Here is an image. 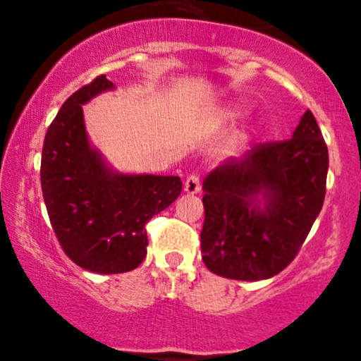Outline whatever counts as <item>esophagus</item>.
<instances>
[{
	"instance_id": "obj_1",
	"label": "esophagus",
	"mask_w": 361,
	"mask_h": 361,
	"mask_svg": "<svg viewBox=\"0 0 361 361\" xmlns=\"http://www.w3.org/2000/svg\"><path fill=\"white\" fill-rule=\"evenodd\" d=\"M184 190L190 195L199 194V192H200V177L197 174H192V176L187 177L185 184H184Z\"/></svg>"
}]
</instances>
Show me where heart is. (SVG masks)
I'll return each instance as SVG.
<instances>
[{"instance_id":"heart-1","label":"heart","mask_w":361,"mask_h":361,"mask_svg":"<svg viewBox=\"0 0 361 361\" xmlns=\"http://www.w3.org/2000/svg\"><path fill=\"white\" fill-rule=\"evenodd\" d=\"M230 115H231V116H235V115H236V113H230Z\"/></svg>"}]
</instances>
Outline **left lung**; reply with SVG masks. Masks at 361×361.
<instances>
[{
  "mask_svg": "<svg viewBox=\"0 0 361 361\" xmlns=\"http://www.w3.org/2000/svg\"><path fill=\"white\" fill-rule=\"evenodd\" d=\"M327 171V145L309 110L290 140L261 142L212 171L202 199L207 268L238 281L279 274L322 210Z\"/></svg>",
  "mask_w": 361,
  "mask_h": 361,
  "instance_id": "8db88e82",
  "label": "left lung"
}]
</instances>
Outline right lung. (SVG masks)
Listing matches in <instances>:
<instances>
[{"label":"right lung","mask_w":361,"mask_h":361,"mask_svg":"<svg viewBox=\"0 0 361 361\" xmlns=\"http://www.w3.org/2000/svg\"><path fill=\"white\" fill-rule=\"evenodd\" d=\"M115 85L98 75L63 102L42 146L41 185L62 250L80 268L118 274L146 258V224L182 190L177 176L120 174L88 142L82 105Z\"/></svg>","instance_id":"obj_1"}]
</instances>
